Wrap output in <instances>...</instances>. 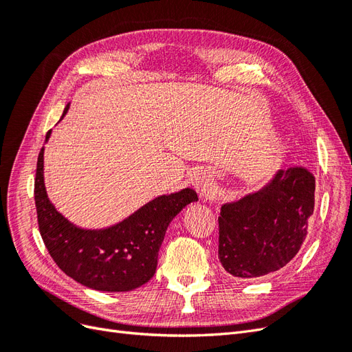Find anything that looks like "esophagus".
Returning a JSON list of instances; mask_svg holds the SVG:
<instances>
[{"label":"esophagus","instance_id":"1","mask_svg":"<svg viewBox=\"0 0 352 352\" xmlns=\"http://www.w3.org/2000/svg\"><path fill=\"white\" fill-rule=\"evenodd\" d=\"M192 184L199 194L201 199H210L212 197V184L211 179L206 172H198L192 177Z\"/></svg>","mask_w":352,"mask_h":352}]
</instances>
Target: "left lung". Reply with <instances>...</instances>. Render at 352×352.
<instances>
[{
    "instance_id": "8db88e82",
    "label": "left lung",
    "mask_w": 352,
    "mask_h": 352,
    "mask_svg": "<svg viewBox=\"0 0 352 352\" xmlns=\"http://www.w3.org/2000/svg\"><path fill=\"white\" fill-rule=\"evenodd\" d=\"M314 190V176L307 168H279L258 190L223 204L219 258L225 270L254 279L285 267L307 236Z\"/></svg>"
}]
</instances>
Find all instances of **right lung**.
Segmentation results:
<instances>
[{
  "label": "right lung",
  "mask_w": 352,
  "mask_h": 352,
  "mask_svg": "<svg viewBox=\"0 0 352 352\" xmlns=\"http://www.w3.org/2000/svg\"><path fill=\"white\" fill-rule=\"evenodd\" d=\"M69 107L70 104L61 119ZM50 136L51 131L45 136V144ZM195 201V190L185 188L151 199L110 228L83 229L73 225L52 206L44 180V146L38 155L35 204L41 236L58 267L95 291L127 292L150 280L170 221Z\"/></svg>",
  "instance_id": "1"
}]
</instances>
